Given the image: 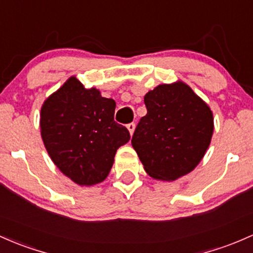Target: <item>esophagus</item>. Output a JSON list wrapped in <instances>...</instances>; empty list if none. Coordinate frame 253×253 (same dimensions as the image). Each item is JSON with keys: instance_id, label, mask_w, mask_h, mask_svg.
I'll return each instance as SVG.
<instances>
[{"instance_id": "esophagus-1", "label": "esophagus", "mask_w": 253, "mask_h": 253, "mask_svg": "<svg viewBox=\"0 0 253 253\" xmlns=\"http://www.w3.org/2000/svg\"><path fill=\"white\" fill-rule=\"evenodd\" d=\"M126 127H127V130H129L130 135L134 134V130H135V123H129V124H127V126H126Z\"/></svg>"}]
</instances>
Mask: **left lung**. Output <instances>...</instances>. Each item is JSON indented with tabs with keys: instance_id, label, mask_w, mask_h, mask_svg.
I'll list each match as a JSON object with an SVG mask.
<instances>
[{
	"instance_id": "left-lung-1",
	"label": "left lung",
	"mask_w": 253,
	"mask_h": 253,
	"mask_svg": "<svg viewBox=\"0 0 253 253\" xmlns=\"http://www.w3.org/2000/svg\"><path fill=\"white\" fill-rule=\"evenodd\" d=\"M147 115L140 119L131 145L146 172L175 181L194 169L211 142L210 107L183 82L160 84L145 95Z\"/></svg>"
}]
</instances>
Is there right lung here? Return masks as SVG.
<instances>
[{"label": "right lung", "mask_w": 253, "mask_h": 253, "mask_svg": "<svg viewBox=\"0 0 253 253\" xmlns=\"http://www.w3.org/2000/svg\"><path fill=\"white\" fill-rule=\"evenodd\" d=\"M116 102L71 77L44 101L41 135L48 154L64 175L81 186L107 177L116 152L130 140L115 122Z\"/></svg>", "instance_id": "obj_1"}]
</instances>
